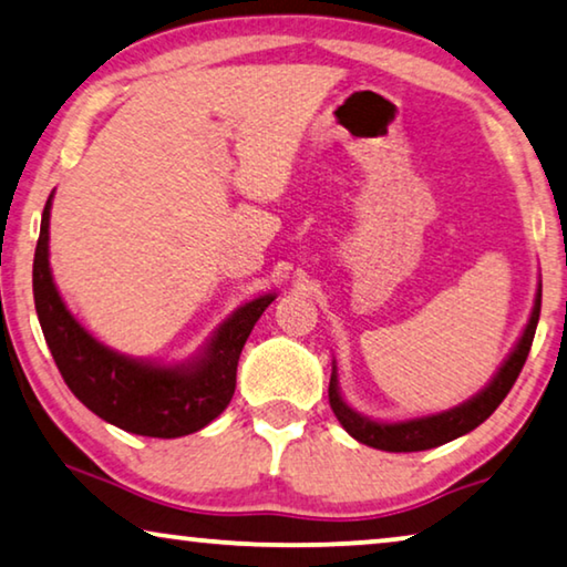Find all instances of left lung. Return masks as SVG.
<instances>
[{"mask_svg": "<svg viewBox=\"0 0 567 567\" xmlns=\"http://www.w3.org/2000/svg\"><path fill=\"white\" fill-rule=\"evenodd\" d=\"M539 302H543V285H537L535 308H532L529 323L517 341V346H514V351L509 353V359H506L502 369L496 371V377L488 382L486 390H481L476 396H471L468 402L458 404V408L437 412V415H430V417H415L404 422L369 420L364 415H359V412H353L349 404L343 402L341 392H338V377L333 367L331 384H328V400H331L333 415L346 427V433L357 437L359 443H364L369 447H379V451H390V453L427 451V447H437L447 441H455V437L471 433L473 427H478L481 422L499 408L504 396L509 394V390L514 386V382H517L519 371L529 357L532 338H535V331H537Z\"/></svg>", "mask_w": 567, "mask_h": 567, "instance_id": "1", "label": "left lung"}]
</instances>
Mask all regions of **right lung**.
<instances>
[{
  "instance_id": "obj_1",
  "label": "right lung",
  "mask_w": 567,
  "mask_h": 567,
  "mask_svg": "<svg viewBox=\"0 0 567 567\" xmlns=\"http://www.w3.org/2000/svg\"><path fill=\"white\" fill-rule=\"evenodd\" d=\"M53 196L40 221L32 261V292L42 336L71 390L101 420L147 437H181L206 427L231 402L236 367L251 328L275 295L247 302L226 318L198 359L181 367H155L122 357L99 343L65 308L50 275L48 226Z\"/></svg>"
}]
</instances>
